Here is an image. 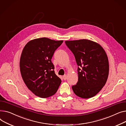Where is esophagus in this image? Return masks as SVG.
<instances>
[{
  "label": "esophagus",
  "mask_w": 126,
  "mask_h": 126,
  "mask_svg": "<svg viewBox=\"0 0 126 126\" xmlns=\"http://www.w3.org/2000/svg\"><path fill=\"white\" fill-rule=\"evenodd\" d=\"M67 75H66V74H65V75H63V79L65 80H66V79H67Z\"/></svg>",
  "instance_id": "esophagus-1"
}]
</instances>
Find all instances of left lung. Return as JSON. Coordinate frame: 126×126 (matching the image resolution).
Wrapping results in <instances>:
<instances>
[{
    "instance_id": "left-lung-1",
    "label": "left lung",
    "mask_w": 126,
    "mask_h": 126,
    "mask_svg": "<svg viewBox=\"0 0 126 126\" xmlns=\"http://www.w3.org/2000/svg\"><path fill=\"white\" fill-rule=\"evenodd\" d=\"M65 43L78 65V81L72 87L74 93L83 99L94 97L108 77L109 63L105 50L98 43L86 39L66 41Z\"/></svg>"
}]
</instances>
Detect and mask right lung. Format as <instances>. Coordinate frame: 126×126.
<instances>
[{
	"instance_id": "1",
	"label": "right lung",
	"mask_w": 126,
	"mask_h": 126,
	"mask_svg": "<svg viewBox=\"0 0 126 126\" xmlns=\"http://www.w3.org/2000/svg\"><path fill=\"white\" fill-rule=\"evenodd\" d=\"M63 42L47 38L35 39L28 42L22 50L20 60L22 79L28 89L40 98L54 94L62 82L51 59Z\"/></svg>"
}]
</instances>
